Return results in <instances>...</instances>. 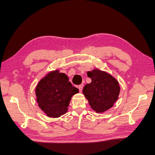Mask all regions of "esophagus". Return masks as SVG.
<instances>
[{
	"instance_id": "1",
	"label": "esophagus",
	"mask_w": 155,
	"mask_h": 155,
	"mask_svg": "<svg viewBox=\"0 0 155 155\" xmlns=\"http://www.w3.org/2000/svg\"><path fill=\"white\" fill-rule=\"evenodd\" d=\"M83 84H81V85H79L78 86V89H79V91H80V92H82V89H83Z\"/></svg>"
}]
</instances>
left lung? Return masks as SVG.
<instances>
[{"label": "left lung", "mask_w": 155, "mask_h": 155, "mask_svg": "<svg viewBox=\"0 0 155 155\" xmlns=\"http://www.w3.org/2000/svg\"><path fill=\"white\" fill-rule=\"evenodd\" d=\"M91 82L83 88V94L91 107L97 113L106 111L118 98L120 87L115 78L106 71L94 69L87 73Z\"/></svg>", "instance_id": "obj_1"}]
</instances>
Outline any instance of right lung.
<instances>
[{
	"instance_id": "1",
	"label": "right lung",
	"mask_w": 155,
	"mask_h": 155,
	"mask_svg": "<svg viewBox=\"0 0 155 155\" xmlns=\"http://www.w3.org/2000/svg\"><path fill=\"white\" fill-rule=\"evenodd\" d=\"M79 92L59 69L49 72L35 88L37 102L49 117L58 118L66 113L72 97Z\"/></svg>"
}]
</instances>
